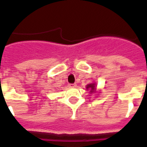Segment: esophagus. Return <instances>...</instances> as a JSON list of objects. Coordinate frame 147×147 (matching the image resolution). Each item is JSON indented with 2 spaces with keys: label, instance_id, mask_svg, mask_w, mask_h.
Returning <instances> with one entry per match:
<instances>
[{
  "label": "esophagus",
  "instance_id": "esophagus-1",
  "mask_svg": "<svg viewBox=\"0 0 147 147\" xmlns=\"http://www.w3.org/2000/svg\"><path fill=\"white\" fill-rule=\"evenodd\" d=\"M76 85H76V83H75V84H69V87H70V88H76Z\"/></svg>",
  "mask_w": 147,
  "mask_h": 147
}]
</instances>
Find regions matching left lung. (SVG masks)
I'll return each mask as SVG.
<instances>
[{"instance_id":"8db88e82","label":"left lung","mask_w":147,"mask_h":147,"mask_svg":"<svg viewBox=\"0 0 147 147\" xmlns=\"http://www.w3.org/2000/svg\"><path fill=\"white\" fill-rule=\"evenodd\" d=\"M86 89L90 90V93H95V92H97L96 84L94 82L88 84V85H86Z\"/></svg>"}]
</instances>
